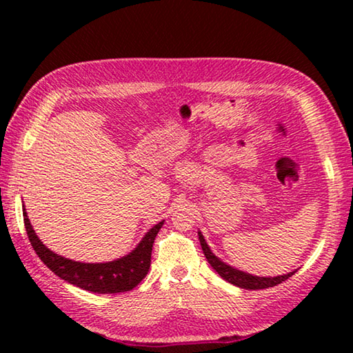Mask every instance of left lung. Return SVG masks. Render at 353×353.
Here are the masks:
<instances>
[{
    "mask_svg": "<svg viewBox=\"0 0 353 353\" xmlns=\"http://www.w3.org/2000/svg\"><path fill=\"white\" fill-rule=\"evenodd\" d=\"M199 241H201V246L202 250H204V255L205 259L210 263V266L213 268L214 271H216L221 277L227 282L235 285V286H240V288L244 290H265V288H271V286H276L279 283L285 282V280H288L292 274L296 271H292L290 274H285V276H277V277H256V276H250L248 272H243V271H238L235 268H232L229 265H225L224 261H221L216 255H214L210 248H208V244L205 243L204 236L199 232Z\"/></svg>",
    "mask_w": 353,
    "mask_h": 353,
    "instance_id": "1",
    "label": "left lung"
}]
</instances>
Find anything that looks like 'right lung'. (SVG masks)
Returning a JSON list of instances; mask_svg holds the SVG:
<instances>
[{
    "label": "right lung",
    "instance_id": "1",
    "mask_svg": "<svg viewBox=\"0 0 353 353\" xmlns=\"http://www.w3.org/2000/svg\"><path fill=\"white\" fill-rule=\"evenodd\" d=\"M28 238L31 241L35 254L50 270L68 283L79 286L82 290L98 292V294H112V292H126L135 288L146 277L151 266V252L155 236L162 229V223L155 224L148 232L132 252L121 259L109 263H81L65 259L48 249L35 235L29 223L26 210L23 212Z\"/></svg>",
    "mask_w": 353,
    "mask_h": 353
}]
</instances>
